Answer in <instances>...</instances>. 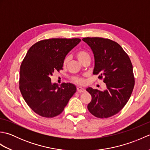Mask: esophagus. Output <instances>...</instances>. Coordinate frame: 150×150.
<instances>
[{"label":"esophagus","mask_w":150,"mask_h":150,"mask_svg":"<svg viewBox=\"0 0 150 150\" xmlns=\"http://www.w3.org/2000/svg\"><path fill=\"white\" fill-rule=\"evenodd\" d=\"M77 90L78 92H79V93H83V92H84L86 91L85 89L84 88H82V87H77Z\"/></svg>","instance_id":"34e87169"}]
</instances>
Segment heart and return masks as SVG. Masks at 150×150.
<instances>
[{
    "mask_svg": "<svg viewBox=\"0 0 150 150\" xmlns=\"http://www.w3.org/2000/svg\"><path fill=\"white\" fill-rule=\"evenodd\" d=\"M77 59H79V61L81 62L82 61H83L84 60L88 59V58H90V55L86 52H85V51H80V52H79L77 54ZM70 59V57L69 56L66 57L65 59H64V64L66 65L68 63L69 60ZM73 81H74L75 83L79 84H84L85 83V80L83 77H73Z\"/></svg>",
    "mask_w": 150,
    "mask_h": 150,
    "instance_id": "obj_1",
    "label": "heart"
}]
</instances>
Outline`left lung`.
<instances>
[{"instance_id": "left-lung-1", "label": "left lung", "mask_w": 150, "mask_h": 150, "mask_svg": "<svg viewBox=\"0 0 150 150\" xmlns=\"http://www.w3.org/2000/svg\"><path fill=\"white\" fill-rule=\"evenodd\" d=\"M82 40L93 53V74L104 78V91L88 88L91 100L89 111L98 118H108L119 113L128 103L134 88L133 66L122 47L114 41L99 37H86Z\"/></svg>"}]
</instances>
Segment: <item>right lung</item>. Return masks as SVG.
Returning a JSON list of instances; mask_svg holds the SVG:
<instances>
[{
  "label": "right lung",
  "mask_w": 150,
  "mask_h": 150,
  "mask_svg": "<svg viewBox=\"0 0 150 150\" xmlns=\"http://www.w3.org/2000/svg\"><path fill=\"white\" fill-rule=\"evenodd\" d=\"M80 39H51L31 46L20 69V91L35 113L44 117L61 113L76 91L74 84L62 83L59 87L51 77L62 69L66 56L80 42Z\"/></svg>",
  "instance_id": "obj_1"
}]
</instances>
